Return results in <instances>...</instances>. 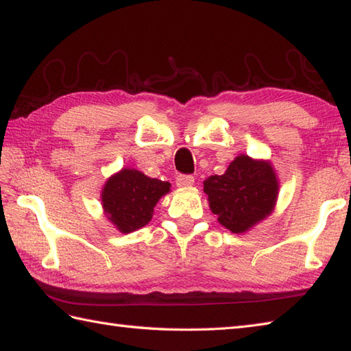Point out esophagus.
Returning a JSON list of instances; mask_svg holds the SVG:
<instances>
[{
  "mask_svg": "<svg viewBox=\"0 0 351 351\" xmlns=\"http://www.w3.org/2000/svg\"><path fill=\"white\" fill-rule=\"evenodd\" d=\"M193 184H195V178L191 175H180L176 178L178 187H191Z\"/></svg>",
  "mask_w": 351,
  "mask_h": 351,
  "instance_id": "1",
  "label": "esophagus"
}]
</instances>
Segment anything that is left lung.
<instances>
[{"instance_id":"obj_1","label":"left lung","mask_w":351,"mask_h":351,"mask_svg":"<svg viewBox=\"0 0 351 351\" xmlns=\"http://www.w3.org/2000/svg\"><path fill=\"white\" fill-rule=\"evenodd\" d=\"M204 191L220 225L234 234H244L274 211L279 180L270 161L241 154L225 173L208 178Z\"/></svg>"}]
</instances>
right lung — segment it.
Wrapping results in <instances>:
<instances>
[{
	"label": "right lung",
	"instance_id": "right-lung-1",
	"mask_svg": "<svg viewBox=\"0 0 351 351\" xmlns=\"http://www.w3.org/2000/svg\"><path fill=\"white\" fill-rule=\"evenodd\" d=\"M170 193V182L146 176L143 171L123 167L106 181L101 205L107 220L119 232L130 234L146 226L158 200Z\"/></svg>",
	"mask_w": 351,
	"mask_h": 351
}]
</instances>
